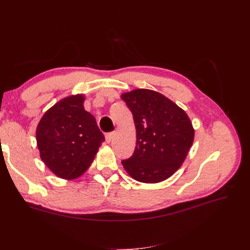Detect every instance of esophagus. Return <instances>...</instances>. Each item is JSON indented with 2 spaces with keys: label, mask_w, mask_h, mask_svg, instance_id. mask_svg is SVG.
<instances>
[{
  "label": "esophagus",
  "mask_w": 250,
  "mask_h": 250,
  "mask_svg": "<svg viewBox=\"0 0 250 250\" xmlns=\"http://www.w3.org/2000/svg\"><path fill=\"white\" fill-rule=\"evenodd\" d=\"M113 138H115V133L113 132H110V133H107L106 135H105V140H106V142L109 144L112 142Z\"/></svg>",
  "instance_id": "1"
}]
</instances>
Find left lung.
Instances as JSON below:
<instances>
[{"label":"left lung","mask_w":250,"mask_h":250,"mask_svg":"<svg viewBox=\"0 0 250 250\" xmlns=\"http://www.w3.org/2000/svg\"><path fill=\"white\" fill-rule=\"evenodd\" d=\"M133 116L137 145L122 165L129 175L145 184L168 179L185 162L195 129L187 112L152 89L137 88L121 95Z\"/></svg>","instance_id":"obj_1"}]
</instances>
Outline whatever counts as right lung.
I'll return each mask as SVG.
<instances>
[{
  "label": "right lung",
  "instance_id": "right-lung-1",
  "mask_svg": "<svg viewBox=\"0 0 250 250\" xmlns=\"http://www.w3.org/2000/svg\"><path fill=\"white\" fill-rule=\"evenodd\" d=\"M85 96L71 95L50 107L36 127L41 160L59 178L84 174L104 142L92 113L84 109Z\"/></svg>",
  "mask_w": 250,
  "mask_h": 250
}]
</instances>
